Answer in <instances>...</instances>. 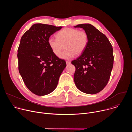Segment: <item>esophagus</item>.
Wrapping results in <instances>:
<instances>
[{
    "label": "esophagus",
    "instance_id": "34e87169",
    "mask_svg": "<svg viewBox=\"0 0 132 132\" xmlns=\"http://www.w3.org/2000/svg\"><path fill=\"white\" fill-rule=\"evenodd\" d=\"M66 64H67V65H69V64H70V62H69V61H66Z\"/></svg>",
    "mask_w": 132,
    "mask_h": 132
}]
</instances>
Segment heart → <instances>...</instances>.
<instances>
[{
    "label": "heart",
    "mask_w": 132,
    "mask_h": 132,
    "mask_svg": "<svg viewBox=\"0 0 132 132\" xmlns=\"http://www.w3.org/2000/svg\"><path fill=\"white\" fill-rule=\"evenodd\" d=\"M47 42L52 52L57 56H59L65 45L67 50L60 54V57L70 60L85 50L88 43V36L84 31L66 28L57 33L56 38L50 36Z\"/></svg>",
    "instance_id": "obj_1"
}]
</instances>
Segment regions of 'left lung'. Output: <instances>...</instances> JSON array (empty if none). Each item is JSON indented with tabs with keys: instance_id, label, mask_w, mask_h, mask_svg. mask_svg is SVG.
Listing matches in <instances>:
<instances>
[{
	"instance_id": "left-lung-1",
	"label": "left lung",
	"mask_w": 132,
	"mask_h": 132,
	"mask_svg": "<svg viewBox=\"0 0 132 132\" xmlns=\"http://www.w3.org/2000/svg\"><path fill=\"white\" fill-rule=\"evenodd\" d=\"M74 27L82 28L88 36L85 50L71 62L76 67L74 81L81 91L96 94L103 89L110 79L114 61L113 48L106 36L92 25L80 24Z\"/></svg>"
}]
</instances>
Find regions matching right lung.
Segmentation results:
<instances>
[{
  "instance_id": "obj_1",
  "label": "right lung",
  "mask_w": 132,
  "mask_h": 132,
  "mask_svg": "<svg viewBox=\"0 0 132 132\" xmlns=\"http://www.w3.org/2000/svg\"><path fill=\"white\" fill-rule=\"evenodd\" d=\"M62 27L36 23L21 37L18 49L19 71L29 90L37 96H45L56 88L66 66L51 51L48 39Z\"/></svg>"
}]
</instances>
